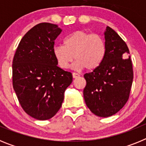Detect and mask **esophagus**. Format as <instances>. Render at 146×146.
<instances>
[{
    "label": "esophagus",
    "mask_w": 146,
    "mask_h": 146,
    "mask_svg": "<svg viewBox=\"0 0 146 146\" xmlns=\"http://www.w3.org/2000/svg\"><path fill=\"white\" fill-rule=\"evenodd\" d=\"M79 74H77V73H72V77H73V78L74 79H76V78H77V77H79Z\"/></svg>",
    "instance_id": "34e87169"
}]
</instances>
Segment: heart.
I'll return each instance as SVG.
<instances>
[{
  "mask_svg": "<svg viewBox=\"0 0 146 146\" xmlns=\"http://www.w3.org/2000/svg\"><path fill=\"white\" fill-rule=\"evenodd\" d=\"M106 52V43L100 35L82 30L71 33L64 39V45L53 48L57 64L64 69H68L75 59L72 66L75 70H95L102 64Z\"/></svg>",
  "mask_w": 146,
  "mask_h": 146,
  "instance_id": "1",
  "label": "heart"
}]
</instances>
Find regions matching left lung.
Segmentation results:
<instances>
[{"label": "left lung", "instance_id": "left-lung-1", "mask_svg": "<svg viewBox=\"0 0 146 146\" xmlns=\"http://www.w3.org/2000/svg\"><path fill=\"white\" fill-rule=\"evenodd\" d=\"M107 52L99 68L84 74L86 86L83 96L88 108L99 117L118 113L128 101L133 81V69L125 42L108 26L104 31Z\"/></svg>", "mask_w": 146, "mask_h": 146}]
</instances>
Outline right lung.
<instances>
[{"label": "right lung", "instance_id": "1", "mask_svg": "<svg viewBox=\"0 0 146 146\" xmlns=\"http://www.w3.org/2000/svg\"><path fill=\"white\" fill-rule=\"evenodd\" d=\"M62 30L39 23L20 41L13 59L12 82L24 111L37 120L52 118L60 108L72 74L58 66L53 55L55 40Z\"/></svg>", "mask_w": 146, "mask_h": 146}]
</instances>
